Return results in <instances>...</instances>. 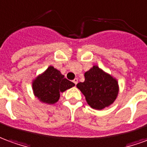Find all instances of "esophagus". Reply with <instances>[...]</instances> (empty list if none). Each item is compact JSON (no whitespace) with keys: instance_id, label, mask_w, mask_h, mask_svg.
<instances>
[{"instance_id":"esophagus-1","label":"esophagus","mask_w":147,"mask_h":147,"mask_svg":"<svg viewBox=\"0 0 147 147\" xmlns=\"http://www.w3.org/2000/svg\"><path fill=\"white\" fill-rule=\"evenodd\" d=\"M73 82H74V83L75 84H78V79L77 78H74V81H73Z\"/></svg>"}]
</instances>
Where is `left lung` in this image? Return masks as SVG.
<instances>
[{
	"instance_id": "8db88e82",
	"label": "left lung",
	"mask_w": 147,
	"mask_h": 147,
	"mask_svg": "<svg viewBox=\"0 0 147 147\" xmlns=\"http://www.w3.org/2000/svg\"><path fill=\"white\" fill-rule=\"evenodd\" d=\"M84 81L77 84L85 96L88 104L93 109L102 110L113 103L119 92L118 83L111 75L98 66L84 73Z\"/></svg>"
}]
</instances>
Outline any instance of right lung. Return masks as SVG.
Returning <instances> with one entry per match:
<instances>
[{
	"label": "right lung",
	"instance_id": "right-lung-1",
	"mask_svg": "<svg viewBox=\"0 0 147 147\" xmlns=\"http://www.w3.org/2000/svg\"><path fill=\"white\" fill-rule=\"evenodd\" d=\"M75 84L64 78L59 70L50 66L42 74H40L32 83L34 96L40 101L47 104L58 102L60 93L74 86Z\"/></svg>",
	"mask_w": 147,
	"mask_h": 147
}]
</instances>
